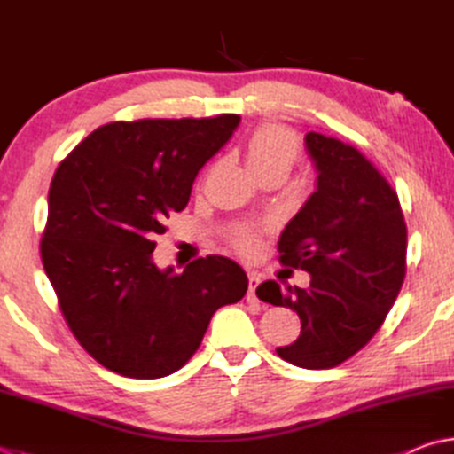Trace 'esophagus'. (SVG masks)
<instances>
[{
	"label": "esophagus",
	"instance_id": "1",
	"mask_svg": "<svg viewBox=\"0 0 454 454\" xmlns=\"http://www.w3.org/2000/svg\"><path fill=\"white\" fill-rule=\"evenodd\" d=\"M261 285V278L254 275V272H249V293H247V301L249 302H256L259 298H256V286Z\"/></svg>",
	"mask_w": 454,
	"mask_h": 454
}]
</instances>
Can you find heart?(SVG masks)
<instances>
[{
    "label": "heart",
    "instance_id": "1",
    "mask_svg": "<svg viewBox=\"0 0 454 454\" xmlns=\"http://www.w3.org/2000/svg\"><path fill=\"white\" fill-rule=\"evenodd\" d=\"M296 156L294 136L286 128L267 124L256 128L245 146L247 166L251 168L254 176L282 169L288 172ZM235 245L241 251H251L254 247V235L251 231H237Z\"/></svg>",
    "mask_w": 454,
    "mask_h": 454
}]
</instances>
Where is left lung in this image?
<instances>
[{
  "mask_svg": "<svg viewBox=\"0 0 454 454\" xmlns=\"http://www.w3.org/2000/svg\"><path fill=\"white\" fill-rule=\"evenodd\" d=\"M316 192L280 233V262L310 275V288L267 280L261 301L301 318V336L277 354L306 370L352 357L386 320L405 278L407 227L397 193L354 146L308 132Z\"/></svg>",
  "mask_w": 454,
  "mask_h": 454,
  "instance_id": "left-lung-1",
  "label": "left lung"
}]
</instances>
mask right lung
Returning <instances> with one entry per match:
<instances>
[{"label": "right lung", "mask_w": 454, "mask_h": 454, "mask_svg": "<svg viewBox=\"0 0 454 454\" xmlns=\"http://www.w3.org/2000/svg\"><path fill=\"white\" fill-rule=\"evenodd\" d=\"M237 114L110 122L57 168L41 261L68 328L124 378L177 372L200 348L217 308L241 301L245 270L227 256L184 272L152 261L153 237L190 201L200 169L225 146Z\"/></svg>", "instance_id": "obj_1"}]
</instances>
